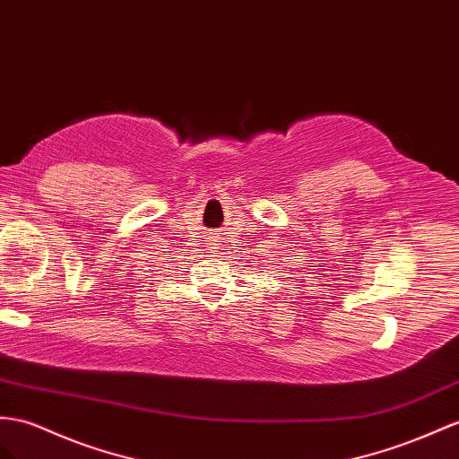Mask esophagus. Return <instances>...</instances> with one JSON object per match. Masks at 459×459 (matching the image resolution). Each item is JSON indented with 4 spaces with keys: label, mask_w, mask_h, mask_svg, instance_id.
Masks as SVG:
<instances>
[{
    "label": "esophagus",
    "mask_w": 459,
    "mask_h": 459,
    "mask_svg": "<svg viewBox=\"0 0 459 459\" xmlns=\"http://www.w3.org/2000/svg\"><path fill=\"white\" fill-rule=\"evenodd\" d=\"M209 248H211V252H213V254H215V252H217V248H219V246H217V244H211V246H209Z\"/></svg>",
    "instance_id": "34e87169"
}]
</instances>
